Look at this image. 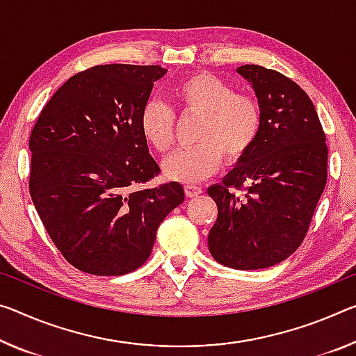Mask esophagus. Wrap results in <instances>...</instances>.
Masks as SVG:
<instances>
[{"label": "esophagus", "mask_w": 356, "mask_h": 356, "mask_svg": "<svg viewBox=\"0 0 356 356\" xmlns=\"http://www.w3.org/2000/svg\"><path fill=\"white\" fill-rule=\"evenodd\" d=\"M202 193V188L196 187V185H185V195L188 196V198H196V196H200Z\"/></svg>", "instance_id": "esophagus-1"}]
</instances>
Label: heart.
<instances>
[{
    "mask_svg": "<svg viewBox=\"0 0 356 356\" xmlns=\"http://www.w3.org/2000/svg\"><path fill=\"white\" fill-rule=\"evenodd\" d=\"M180 115L200 117L193 147L179 150L163 163V174L182 184H196L212 176L222 160L234 165L255 145L261 131L263 112L258 99L238 93L223 79L198 72L172 90ZM176 117L168 106L150 101L140 111L139 131L145 144L166 154L174 144Z\"/></svg>",
    "mask_w": 356,
    "mask_h": 356,
    "instance_id": "b5f03b06",
    "label": "heart"
}]
</instances>
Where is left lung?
I'll use <instances>...</instances> for the list:
<instances>
[{
    "label": "left lung",
    "mask_w": 356,
    "mask_h": 356,
    "mask_svg": "<svg viewBox=\"0 0 356 356\" xmlns=\"http://www.w3.org/2000/svg\"><path fill=\"white\" fill-rule=\"evenodd\" d=\"M238 72L255 90L261 131L222 184L207 188L218 209L207 244L220 264L250 270L274 266L301 245L326 185L328 147L315 106L296 82L258 65Z\"/></svg>",
    "instance_id": "8db88e82"
}]
</instances>
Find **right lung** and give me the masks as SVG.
<instances>
[{
	"instance_id": "add662e5",
	"label": "right lung",
	"mask_w": 356,
	"mask_h": 356,
	"mask_svg": "<svg viewBox=\"0 0 356 356\" xmlns=\"http://www.w3.org/2000/svg\"><path fill=\"white\" fill-rule=\"evenodd\" d=\"M161 66H93L56 90L30 136V195L72 266L122 275L147 261L156 231L184 202L179 182L138 188L160 172L139 115Z\"/></svg>"
}]
</instances>
